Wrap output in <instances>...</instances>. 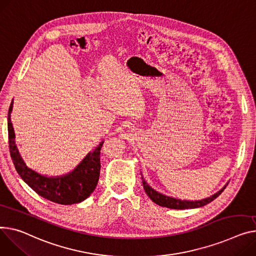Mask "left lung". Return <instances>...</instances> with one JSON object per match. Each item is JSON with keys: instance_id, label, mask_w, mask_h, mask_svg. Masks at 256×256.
Instances as JSON below:
<instances>
[{"instance_id": "8db88e82", "label": "left lung", "mask_w": 256, "mask_h": 256, "mask_svg": "<svg viewBox=\"0 0 256 256\" xmlns=\"http://www.w3.org/2000/svg\"><path fill=\"white\" fill-rule=\"evenodd\" d=\"M142 183H143L145 192L152 200V202H154L156 204H158V206H162V207H166V208H170V209H178V210L194 209V208H200V207L205 206V205H207V204L214 200L219 194H221V192H222L226 187V185L224 188H221L218 192H216L215 194H213L207 198L200 200H182L179 198L164 196V194L156 192V190H153L152 187L145 181L143 176H142Z\"/></svg>"}]
</instances>
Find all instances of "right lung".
I'll use <instances>...</instances> for the list:
<instances>
[{"mask_svg": "<svg viewBox=\"0 0 256 256\" xmlns=\"http://www.w3.org/2000/svg\"><path fill=\"white\" fill-rule=\"evenodd\" d=\"M13 108V100L8 111V137L10 156L17 173L22 180L39 196L60 205H72L88 198L92 192L100 177V148L103 142L83 158V160L69 174L58 177H48L30 168L22 160L15 144V134L10 114Z\"/></svg>", "mask_w": 256, "mask_h": 256, "instance_id": "add662e5", "label": "right lung"}]
</instances>
